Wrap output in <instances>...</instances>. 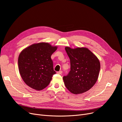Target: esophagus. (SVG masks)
I'll return each instance as SVG.
<instances>
[{
    "mask_svg": "<svg viewBox=\"0 0 122 122\" xmlns=\"http://www.w3.org/2000/svg\"><path fill=\"white\" fill-rule=\"evenodd\" d=\"M57 74H61L62 73V71H58L57 72Z\"/></svg>",
    "mask_w": 122,
    "mask_h": 122,
    "instance_id": "34e87169",
    "label": "esophagus"
}]
</instances>
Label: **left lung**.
<instances>
[{
    "mask_svg": "<svg viewBox=\"0 0 122 122\" xmlns=\"http://www.w3.org/2000/svg\"><path fill=\"white\" fill-rule=\"evenodd\" d=\"M70 61V71L63 77L66 87L74 94L88 91L97 81L101 64L97 57L85 47L65 48Z\"/></svg>",
    "mask_w": 122,
    "mask_h": 122,
    "instance_id": "obj_1",
    "label": "left lung"
}]
</instances>
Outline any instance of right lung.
<instances>
[{"instance_id": "1", "label": "right lung", "mask_w": 122, "mask_h": 122, "mask_svg": "<svg viewBox=\"0 0 122 122\" xmlns=\"http://www.w3.org/2000/svg\"><path fill=\"white\" fill-rule=\"evenodd\" d=\"M57 49V46L41 42L22 50L18 58V65L21 77L27 85L37 91L48 86L56 73L51 57Z\"/></svg>"}]
</instances>
